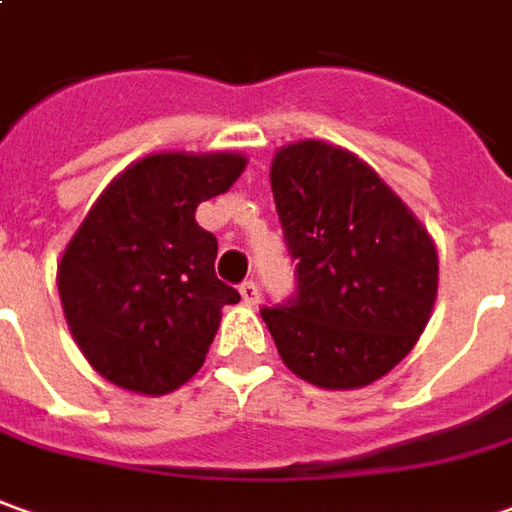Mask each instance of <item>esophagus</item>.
I'll return each mask as SVG.
<instances>
[{
  "label": "esophagus",
  "instance_id": "34e87169",
  "mask_svg": "<svg viewBox=\"0 0 512 512\" xmlns=\"http://www.w3.org/2000/svg\"><path fill=\"white\" fill-rule=\"evenodd\" d=\"M241 297L246 305H257V302H260V291H257L255 280H246V283L241 285Z\"/></svg>",
  "mask_w": 512,
  "mask_h": 512
}]
</instances>
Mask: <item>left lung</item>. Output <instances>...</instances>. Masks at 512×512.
<instances>
[{"label":"left lung","instance_id":"left-lung-1","mask_svg":"<svg viewBox=\"0 0 512 512\" xmlns=\"http://www.w3.org/2000/svg\"><path fill=\"white\" fill-rule=\"evenodd\" d=\"M269 176L297 260V294L260 311L277 353L319 389L367 387L429 325L437 246L392 187L339 145H283Z\"/></svg>","mask_w":512,"mask_h":512}]
</instances>
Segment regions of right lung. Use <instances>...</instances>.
<instances>
[{
	"label": "right lung",
	"instance_id": "right-lung-1",
	"mask_svg": "<svg viewBox=\"0 0 512 512\" xmlns=\"http://www.w3.org/2000/svg\"><path fill=\"white\" fill-rule=\"evenodd\" d=\"M246 168L235 151H165L111 179L58 263L66 325L106 381L168 395L201 370L221 308L241 294L215 277V235L196 207Z\"/></svg>",
	"mask_w": 512,
	"mask_h": 512
}]
</instances>
